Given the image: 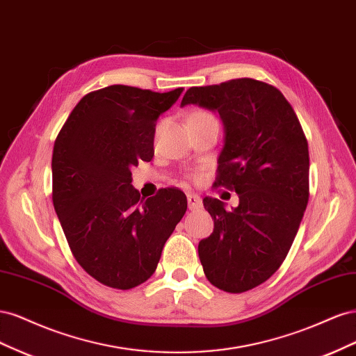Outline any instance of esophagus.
Listing matches in <instances>:
<instances>
[{
	"mask_svg": "<svg viewBox=\"0 0 356 356\" xmlns=\"http://www.w3.org/2000/svg\"><path fill=\"white\" fill-rule=\"evenodd\" d=\"M188 209H197L202 207V199L197 195H187Z\"/></svg>",
	"mask_w": 356,
	"mask_h": 356,
	"instance_id": "obj_1",
	"label": "esophagus"
}]
</instances>
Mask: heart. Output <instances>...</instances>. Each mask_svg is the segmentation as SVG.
I'll use <instances>...</instances> for the list:
<instances>
[{"instance_id": "b5f03b06", "label": "heart", "mask_w": 356, "mask_h": 356, "mask_svg": "<svg viewBox=\"0 0 356 356\" xmlns=\"http://www.w3.org/2000/svg\"><path fill=\"white\" fill-rule=\"evenodd\" d=\"M202 122H217L215 117L204 111V110H195L188 114V123H202Z\"/></svg>"}]
</instances>
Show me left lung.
<instances>
[{"instance_id": "left-lung-1", "label": "left lung", "mask_w": 356, "mask_h": 356, "mask_svg": "<svg viewBox=\"0 0 356 356\" xmlns=\"http://www.w3.org/2000/svg\"><path fill=\"white\" fill-rule=\"evenodd\" d=\"M217 111L224 124L215 186L234 190L225 211L204 197L213 232L199 242L208 281L227 293L266 282L294 242L309 200V148L293 106L273 86L254 79L190 88L181 106Z\"/></svg>"}]
</instances>
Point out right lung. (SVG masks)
I'll return each instance as SVG.
<instances>
[{
  "mask_svg": "<svg viewBox=\"0 0 356 356\" xmlns=\"http://www.w3.org/2000/svg\"><path fill=\"white\" fill-rule=\"evenodd\" d=\"M182 88L166 93L114 84L83 96L53 147V207L77 263L96 281L131 289L156 272L187 211L178 188L144 199L134 166L154 156L156 122Z\"/></svg>",
  "mask_w": 356,
  "mask_h": 356,
  "instance_id": "add662e5",
  "label": "right lung"
}]
</instances>
